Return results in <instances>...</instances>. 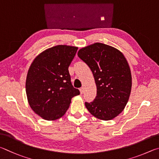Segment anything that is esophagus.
I'll list each match as a JSON object with an SVG mask.
<instances>
[{
    "mask_svg": "<svg viewBox=\"0 0 159 159\" xmlns=\"http://www.w3.org/2000/svg\"><path fill=\"white\" fill-rule=\"evenodd\" d=\"M80 93L82 94L83 93H84V87H82V88L80 89Z\"/></svg>",
    "mask_w": 159,
    "mask_h": 159,
    "instance_id": "obj_1",
    "label": "esophagus"
}]
</instances>
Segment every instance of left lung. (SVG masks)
I'll use <instances>...</instances> for the list:
<instances>
[{
	"label": "left lung",
	"instance_id": "1",
	"mask_svg": "<svg viewBox=\"0 0 159 159\" xmlns=\"http://www.w3.org/2000/svg\"><path fill=\"white\" fill-rule=\"evenodd\" d=\"M77 55L92 71L97 87L96 98L86 102V107L101 120L115 118L126 107L131 91L132 77L126 58L117 49L100 43L83 47Z\"/></svg>",
	"mask_w": 159,
	"mask_h": 159
}]
</instances>
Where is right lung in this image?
<instances>
[{
    "label": "right lung",
    "instance_id": "add662e5",
    "mask_svg": "<svg viewBox=\"0 0 159 159\" xmlns=\"http://www.w3.org/2000/svg\"><path fill=\"white\" fill-rule=\"evenodd\" d=\"M77 47L57 45L40 53L30 65L26 81L27 99L31 109L45 120L65 115L72 97L80 91L72 85L68 67Z\"/></svg>",
    "mask_w": 159,
    "mask_h": 159
}]
</instances>
